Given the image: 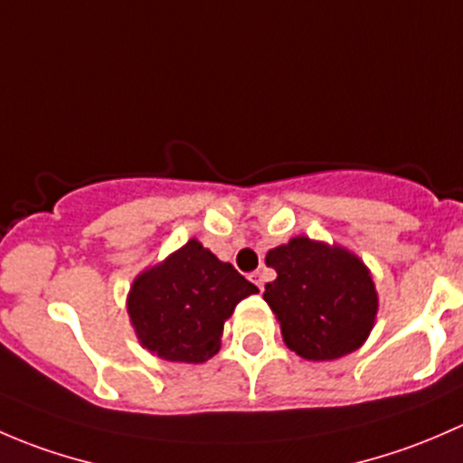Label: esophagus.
Masks as SVG:
<instances>
[{"label":"esophagus","instance_id":"34e87169","mask_svg":"<svg viewBox=\"0 0 463 463\" xmlns=\"http://www.w3.org/2000/svg\"><path fill=\"white\" fill-rule=\"evenodd\" d=\"M250 282H253L255 287L260 288V291H264V273H261V270H255V273H250Z\"/></svg>","mask_w":463,"mask_h":463}]
</instances>
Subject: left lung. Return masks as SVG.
I'll return each instance as SVG.
<instances>
[{
	"label": "left lung",
	"instance_id": "1",
	"mask_svg": "<svg viewBox=\"0 0 463 463\" xmlns=\"http://www.w3.org/2000/svg\"><path fill=\"white\" fill-rule=\"evenodd\" d=\"M266 266L278 278L264 300L279 320L291 352L307 361H335L356 352L370 335L378 296L370 269L343 246L293 237L270 249Z\"/></svg>",
	"mask_w": 463,
	"mask_h": 463
}]
</instances>
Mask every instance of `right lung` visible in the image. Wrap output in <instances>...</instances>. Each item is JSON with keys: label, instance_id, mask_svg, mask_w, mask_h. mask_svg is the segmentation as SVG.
<instances>
[{"label": "right lung", "instance_id": "1", "mask_svg": "<svg viewBox=\"0 0 463 463\" xmlns=\"http://www.w3.org/2000/svg\"><path fill=\"white\" fill-rule=\"evenodd\" d=\"M258 293L235 266L190 240L132 282L128 314L138 343L172 363H205L222 347L223 322Z\"/></svg>", "mask_w": 463, "mask_h": 463}]
</instances>
